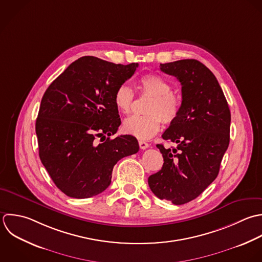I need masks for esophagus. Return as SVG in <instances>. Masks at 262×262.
<instances>
[{"label": "esophagus", "instance_id": "1", "mask_svg": "<svg viewBox=\"0 0 262 262\" xmlns=\"http://www.w3.org/2000/svg\"><path fill=\"white\" fill-rule=\"evenodd\" d=\"M139 146H140V148H141L142 150H145V149H147V148L149 147V144L146 143V142H144V141H139Z\"/></svg>", "mask_w": 262, "mask_h": 262}]
</instances>
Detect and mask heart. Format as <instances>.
Instances as JSON below:
<instances>
[{
  "mask_svg": "<svg viewBox=\"0 0 262 262\" xmlns=\"http://www.w3.org/2000/svg\"><path fill=\"white\" fill-rule=\"evenodd\" d=\"M140 86L143 94L153 97L146 109L148 115L128 117L123 122V129L140 140H149L159 132L161 120L169 124L179 117L183 100L180 95L171 92V85L166 79L156 74L142 76ZM134 99V91L127 84H120L113 96L114 105L122 114L130 112Z\"/></svg>",
  "mask_w": 262,
  "mask_h": 262,
  "instance_id": "obj_1",
  "label": "heart"
}]
</instances>
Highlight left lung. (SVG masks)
Masks as SVG:
<instances>
[{"label":"left lung","instance_id":"obj_1","mask_svg":"<svg viewBox=\"0 0 262 262\" xmlns=\"http://www.w3.org/2000/svg\"><path fill=\"white\" fill-rule=\"evenodd\" d=\"M160 69L181 82L183 105L162 135L178 147L157 145L164 163L148 184L159 199L182 205L196 199L216 179L230 144L231 112L216 77L200 61L179 60L160 64Z\"/></svg>","mask_w":262,"mask_h":262}]
</instances>
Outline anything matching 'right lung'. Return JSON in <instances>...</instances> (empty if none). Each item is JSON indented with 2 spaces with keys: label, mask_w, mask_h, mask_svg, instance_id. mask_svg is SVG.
I'll use <instances>...</instances> for the list:
<instances>
[{
  "label": "right lung",
  "mask_w": 262,
  "mask_h": 262,
  "mask_svg": "<svg viewBox=\"0 0 262 262\" xmlns=\"http://www.w3.org/2000/svg\"><path fill=\"white\" fill-rule=\"evenodd\" d=\"M138 66L84 56L45 92L35 122L38 155L54 184L68 197L84 199L102 193L111 184L117 161L139 151L138 140L130 135L109 138L121 123L114 93Z\"/></svg>",
  "instance_id": "right-lung-1"
}]
</instances>
